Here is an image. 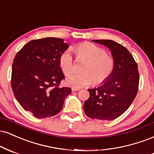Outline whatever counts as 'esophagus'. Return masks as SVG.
I'll list each match as a JSON object with an SVG mask.
<instances>
[{
  "label": "esophagus",
  "instance_id": "34e87169",
  "mask_svg": "<svg viewBox=\"0 0 154 154\" xmlns=\"http://www.w3.org/2000/svg\"><path fill=\"white\" fill-rule=\"evenodd\" d=\"M80 90V88H72V91H78Z\"/></svg>",
  "mask_w": 154,
  "mask_h": 154
}]
</instances>
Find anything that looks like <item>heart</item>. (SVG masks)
I'll return each instance as SVG.
<instances>
[{
    "label": "heart",
    "instance_id": "heart-1",
    "mask_svg": "<svg viewBox=\"0 0 154 154\" xmlns=\"http://www.w3.org/2000/svg\"><path fill=\"white\" fill-rule=\"evenodd\" d=\"M78 59L86 60L83 66V73L70 75L67 79V84L74 88H81L91 84L96 86L105 83L111 77L115 69V60L107 55L105 50L91 42L81 43L74 48ZM60 66L66 75L74 70V60L69 50L60 56Z\"/></svg>",
    "mask_w": 154,
    "mask_h": 154
}]
</instances>
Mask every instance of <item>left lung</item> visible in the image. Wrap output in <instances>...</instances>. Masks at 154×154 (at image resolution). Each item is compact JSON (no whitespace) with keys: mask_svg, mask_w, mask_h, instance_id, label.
Listing matches in <instances>:
<instances>
[{"mask_svg":"<svg viewBox=\"0 0 154 154\" xmlns=\"http://www.w3.org/2000/svg\"><path fill=\"white\" fill-rule=\"evenodd\" d=\"M110 49L115 66L111 77L98 88L88 89L89 98L84 104L88 117L112 120L122 115L131 105L138 93V65L131 53L122 45L109 39H94Z\"/></svg>","mask_w":154,"mask_h":154,"instance_id":"left-lung-1","label":"left lung"}]
</instances>
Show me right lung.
I'll return each mask as SVG.
<instances>
[{"mask_svg": "<svg viewBox=\"0 0 154 154\" xmlns=\"http://www.w3.org/2000/svg\"><path fill=\"white\" fill-rule=\"evenodd\" d=\"M68 48L61 38L34 39L14 57L11 87L20 105L37 118L58 114L71 88L59 86L65 79L60 68V56Z\"/></svg>", "mask_w": 154, "mask_h": 154, "instance_id": "right-lung-1", "label": "right lung"}]
</instances>
